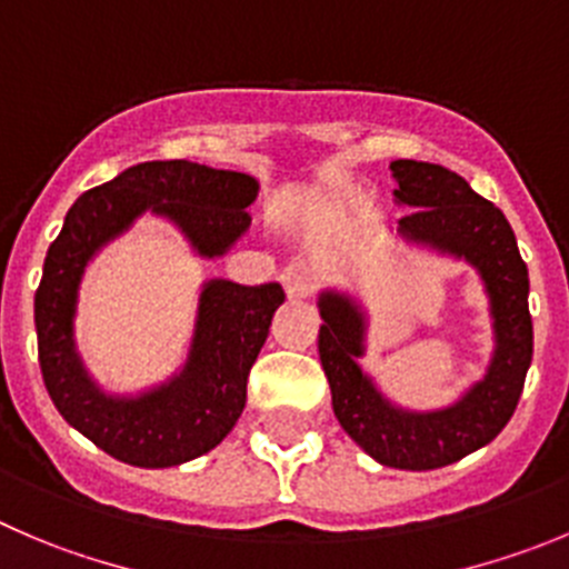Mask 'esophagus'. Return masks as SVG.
<instances>
[{
  "label": "esophagus",
  "instance_id": "esophagus-1",
  "mask_svg": "<svg viewBox=\"0 0 569 569\" xmlns=\"http://www.w3.org/2000/svg\"><path fill=\"white\" fill-rule=\"evenodd\" d=\"M318 281H321V276L305 259H296V262H290L288 268L281 270V288H284V293L290 299H307V296H312L318 288Z\"/></svg>",
  "mask_w": 569,
  "mask_h": 569
}]
</instances>
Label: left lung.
<instances>
[{"mask_svg":"<svg viewBox=\"0 0 569 569\" xmlns=\"http://www.w3.org/2000/svg\"><path fill=\"white\" fill-rule=\"evenodd\" d=\"M391 178L397 181L393 203L408 209L397 223L399 240L467 262L478 273L495 343L489 366L478 382L443 408L397 405L360 366L369 351V310L357 296L338 288L318 293L323 321L318 355L332 388V410L351 441L382 467L427 472L450 467L495 441L517 410L533 357L528 268L506 214L480 198L467 178L413 159L391 161Z\"/></svg>","mask_w":569,"mask_h":569,"instance_id":"1","label":"left lung"}]
</instances>
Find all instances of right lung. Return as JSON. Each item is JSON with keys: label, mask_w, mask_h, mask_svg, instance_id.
<instances>
[{"label": "right lung", "mask_w": 569, "mask_h": 569, "mask_svg": "<svg viewBox=\"0 0 569 569\" xmlns=\"http://www.w3.org/2000/svg\"><path fill=\"white\" fill-rule=\"evenodd\" d=\"M257 178L187 159L144 161L89 189L63 218L36 293L38 360L58 413L102 452L131 467L167 469L214 450L246 408L248 371L284 301L276 281L200 284L192 338L178 371L137 393L108 391L78 349L83 276L97 253L142 214L181 231L194 257L220 259L251 229Z\"/></svg>", "instance_id": "add662e5"}]
</instances>
